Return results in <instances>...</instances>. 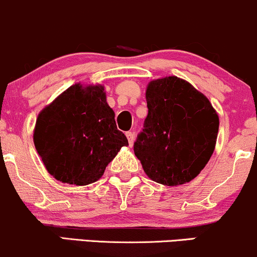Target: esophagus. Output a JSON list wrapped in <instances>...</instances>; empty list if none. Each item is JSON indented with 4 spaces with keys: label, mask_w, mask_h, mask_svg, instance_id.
<instances>
[{
    "label": "esophagus",
    "mask_w": 257,
    "mask_h": 257,
    "mask_svg": "<svg viewBox=\"0 0 257 257\" xmlns=\"http://www.w3.org/2000/svg\"><path fill=\"white\" fill-rule=\"evenodd\" d=\"M126 137H127V140H128L130 147L134 146V141H135V134H134V132H126Z\"/></svg>",
    "instance_id": "1"
}]
</instances>
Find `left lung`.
<instances>
[{
    "mask_svg": "<svg viewBox=\"0 0 257 257\" xmlns=\"http://www.w3.org/2000/svg\"><path fill=\"white\" fill-rule=\"evenodd\" d=\"M148 115L135 155L150 179L166 186L191 182L215 149L219 115L203 93L176 75L146 90Z\"/></svg>",
    "mask_w": 257,
    "mask_h": 257,
    "instance_id": "left-lung-1",
    "label": "left lung"
}]
</instances>
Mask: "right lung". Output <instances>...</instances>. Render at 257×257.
Listing matches in <instances>:
<instances>
[{"label": "right lung", "instance_id": "right-lung-1", "mask_svg": "<svg viewBox=\"0 0 257 257\" xmlns=\"http://www.w3.org/2000/svg\"><path fill=\"white\" fill-rule=\"evenodd\" d=\"M104 86L77 83L39 111L33 143L56 180L84 186L97 182L126 136L116 127Z\"/></svg>", "mask_w": 257, "mask_h": 257}]
</instances>
